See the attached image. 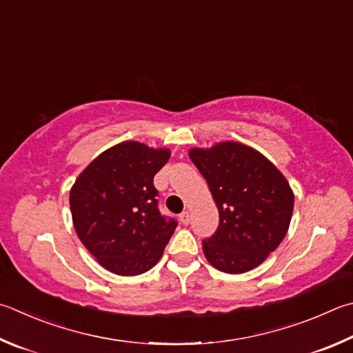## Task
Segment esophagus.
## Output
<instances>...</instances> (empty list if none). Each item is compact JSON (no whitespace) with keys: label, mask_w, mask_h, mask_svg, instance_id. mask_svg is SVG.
<instances>
[{"label":"esophagus","mask_w":353,"mask_h":353,"mask_svg":"<svg viewBox=\"0 0 353 353\" xmlns=\"http://www.w3.org/2000/svg\"><path fill=\"white\" fill-rule=\"evenodd\" d=\"M191 221V214L188 213V211H183V213L181 214V222L183 223V225H188Z\"/></svg>","instance_id":"1"}]
</instances>
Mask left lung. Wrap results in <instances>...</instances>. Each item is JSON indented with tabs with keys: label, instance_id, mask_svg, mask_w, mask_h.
Listing matches in <instances>:
<instances>
[{
	"label": "left lung",
	"instance_id": "1",
	"mask_svg": "<svg viewBox=\"0 0 353 353\" xmlns=\"http://www.w3.org/2000/svg\"><path fill=\"white\" fill-rule=\"evenodd\" d=\"M188 154L219 210V227L202 242L205 258L223 273L253 270L290 227V183L264 154L241 142L225 140L211 148H191Z\"/></svg>",
	"mask_w": 353,
	"mask_h": 353
}]
</instances>
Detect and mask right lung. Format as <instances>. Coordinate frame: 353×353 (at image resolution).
I'll list each match as a JSON object with an SVG mask.
<instances>
[{
	"label": "right lung",
	"mask_w": 353,
	"mask_h": 353,
	"mask_svg": "<svg viewBox=\"0 0 353 353\" xmlns=\"http://www.w3.org/2000/svg\"><path fill=\"white\" fill-rule=\"evenodd\" d=\"M170 156L168 148L126 140L75 179L69 193L75 233L108 272L137 276L162 258L177 222L160 214L154 176Z\"/></svg>",
	"instance_id": "add662e5"
}]
</instances>
